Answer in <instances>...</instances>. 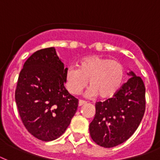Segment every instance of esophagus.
I'll use <instances>...</instances> for the list:
<instances>
[{"label": "esophagus", "instance_id": "esophagus-1", "mask_svg": "<svg viewBox=\"0 0 160 160\" xmlns=\"http://www.w3.org/2000/svg\"><path fill=\"white\" fill-rule=\"evenodd\" d=\"M85 104H86V101H85V100H79V106H82V105H85Z\"/></svg>", "mask_w": 160, "mask_h": 160}]
</instances>
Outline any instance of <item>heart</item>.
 <instances>
[{"instance_id": "obj_1", "label": "heart", "mask_w": 160, "mask_h": 160, "mask_svg": "<svg viewBox=\"0 0 160 160\" xmlns=\"http://www.w3.org/2000/svg\"><path fill=\"white\" fill-rule=\"evenodd\" d=\"M125 78L124 65L118 60L100 55L83 58L79 66H69L65 70V81L68 91L79 95L88 85V95L101 99L114 97L120 90Z\"/></svg>"}]
</instances>
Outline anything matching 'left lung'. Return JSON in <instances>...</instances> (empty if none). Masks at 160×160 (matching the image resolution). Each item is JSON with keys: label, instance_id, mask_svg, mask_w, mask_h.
<instances>
[{"label": "left lung", "instance_id": "obj_1", "mask_svg": "<svg viewBox=\"0 0 160 160\" xmlns=\"http://www.w3.org/2000/svg\"><path fill=\"white\" fill-rule=\"evenodd\" d=\"M114 97L95 103V114L90 124L91 139L100 146L112 148L134 134L145 111V86L134 72Z\"/></svg>", "mask_w": 160, "mask_h": 160}]
</instances>
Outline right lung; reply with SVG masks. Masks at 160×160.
I'll list each match as a JSON object with an SVG mask.
<instances>
[{"mask_svg": "<svg viewBox=\"0 0 160 160\" xmlns=\"http://www.w3.org/2000/svg\"><path fill=\"white\" fill-rule=\"evenodd\" d=\"M67 68L54 47L36 51L19 74L15 99L24 126L42 141L61 136L77 110L79 100L65 88Z\"/></svg>", "mask_w": 160, "mask_h": 160, "instance_id": "add662e5", "label": "right lung"}]
</instances>
